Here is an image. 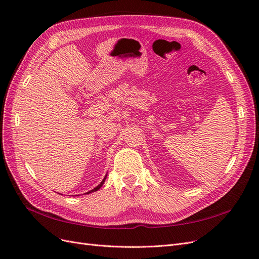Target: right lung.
<instances>
[{
  "label": "right lung",
  "instance_id": "add662e5",
  "mask_svg": "<svg viewBox=\"0 0 259 259\" xmlns=\"http://www.w3.org/2000/svg\"><path fill=\"white\" fill-rule=\"evenodd\" d=\"M106 177H107V176H106ZM106 177H105V178H104V180H103V182H101V183H100V184H99V185H98V186H97V187H96V188H94V189H93V190H91V191H89V192H88V193H91V192H94V191H97V190H98V189H100V187H101V186H103V184H104V183H105V180H106Z\"/></svg>",
  "mask_w": 259,
  "mask_h": 259
}]
</instances>
